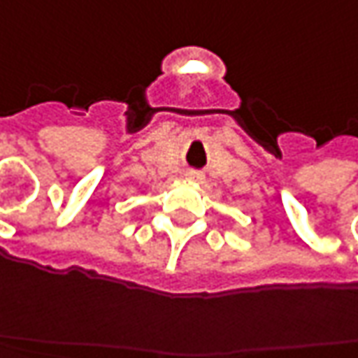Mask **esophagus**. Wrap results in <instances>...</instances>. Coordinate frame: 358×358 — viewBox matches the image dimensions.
I'll list each match as a JSON object with an SVG mask.
<instances>
[{
  "mask_svg": "<svg viewBox=\"0 0 358 358\" xmlns=\"http://www.w3.org/2000/svg\"><path fill=\"white\" fill-rule=\"evenodd\" d=\"M186 180H188V182H196V184H200V182L203 180V174L190 170V172H186Z\"/></svg>",
  "mask_w": 358,
  "mask_h": 358,
  "instance_id": "34e87169",
  "label": "esophagus"
}]
</instances>
